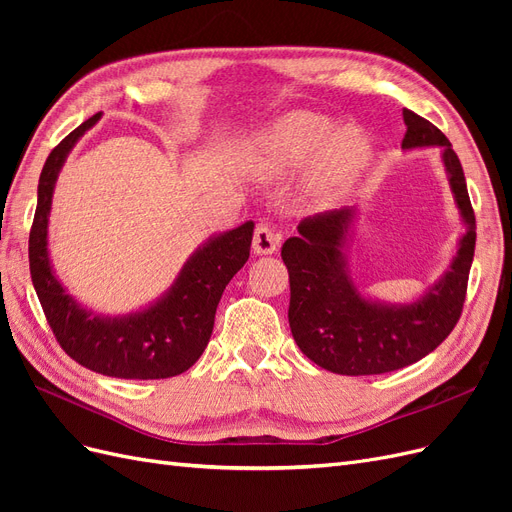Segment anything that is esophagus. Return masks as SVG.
<instances>
[{"label":"esophagus","instance_id":"34e87169","mask_svg":"<svg viewBox=\"0 0 512 512\" xmlns=\"http://www.w3.org/2000/svg\"><path fill=\"white\" fill-rule=\"evenodd\" d=\"M280 235L271 228V224L267 222H260L256 226V232H254V241H252V250L254 254L258 256H269L277 250V245H280Z\"/></svg>","mask_w":512,"mask_h":512}]
</instances>
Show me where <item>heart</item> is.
<instances>
[{
    "mask_svg": "<svg viewBox=\"0 0 512 512\" xmlns=\"http://www.w3.org/2000/svg\"><path fill=\"white\" fill-rule=\"evenodd\" d=\"M262 173L280 177L309 166V190L324 205L342 200L367 170L374 147L359 128H335L318 113L292 111L258 132L250 147Z\"/></svg>",
    "mask_w": 512,
    "mask_h": 512,
    "instance_id": "b5f03b06",
    "label": "heart"
}]
</instances>
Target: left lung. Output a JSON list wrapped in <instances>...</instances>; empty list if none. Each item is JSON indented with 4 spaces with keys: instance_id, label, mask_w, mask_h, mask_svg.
Instances as JSON below:
<instances>
[{
    "instance_id": "obj_1",
    "label": "left lung",
    "mask_w": 512,
    "mask_h": 512,
    "mask_svg": "<svg viewBox=\"0 0 512 512\" xmlns=\"http://www.w3.org/2000/svg\"><path fill=\"white\" fill-rule=\"evenodd\" d=\"M401 149L440 147L461 222L457 254L440 280L410 303L369 299L348 269L350 228L356 207L305 218L282 247L290 275L288 322L309 361L342 376H374L421 361L455 329L466 301L476 245V220L463 168L448 138L408 108Z\"/></svg>"
}]
</instances>
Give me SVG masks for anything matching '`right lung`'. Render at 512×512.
<instances>
[{
  "label": "right lung",
  "instance_id": "right-lung-1",
  "mask_svg": "<svg viewBox=\"0 0 512 512\" xmlns=\"http://www.w3.org/2000/svg\"><path fill=\"white\" fill-rule=\"evenodd\" d=\"M98 119L100 113L83 121L44 162L38 181V207L29 232L32 282L59 346L76 363L96 374L123 380L179 376L200 359L209 344L222 292L250 258L254 222L207 239L181 267L173 286L145 309L102 316L83 307L53 271L49 215L61 166Z\"/></svg>",
  "mask_w": 512,
  "mask_h": 512
}]
</instances>
